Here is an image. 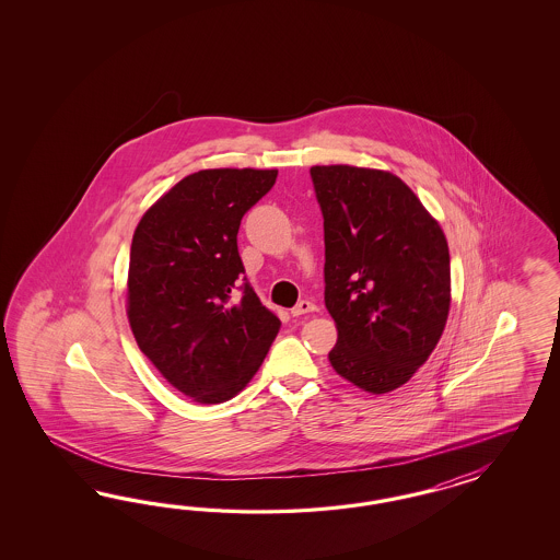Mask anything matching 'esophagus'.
Returning a JSON list of instances; mask_svg holds the SVG:
<instances>
[{
  "label": "esophagus",
  "mask_w": 560,
  "mask_h": 560,
  "mask_svg": "<svg viewBox=\"0 0 560 560\" xmlns=\"http://www.w3.org/2000/svg\"><path fill=\"white\" fill-rule=\"evenodd\" d=\"M314 310H316V305L312 304L310 300H302V302L295 304V307H291V314L293 316H304V314H310Z\"/></svg>",
  "instance_id": "1"
}]
</instances>
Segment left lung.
<instances>
[{"instance_id":"obj_1","label":"left lung","mask_w":560,"mask_h":560,"mask_svg":"<svg viewBox=\"0 0 560 560\" xmlns=\"http://www.w3.org/2000/svg\"><path fill=\"white\" fill-rule=\"evenodd\" d=\"M324 218V304L335 372L361 390L407 384L450 312V250L417 195L390 172L312 166Z\"/></svg>"}]
</instances>
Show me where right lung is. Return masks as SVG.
<instances>
[{"label":"right lung","instance_id":"right-lung-1","mask_svg":"<svg viewBox=\"0 0 560 560\" xmlns=\"http://www.w3.org/2000/svg\"><path fill=\"white\" fill-rule=\"evenodd\" d=\"M277 170H201L158 199L131 242L127 316L139 349L176 390L230 400L258 372L281 320L244 277L237 230Z\"/></svg>","mask_w":560,"mask_h":560}]
</instances>
